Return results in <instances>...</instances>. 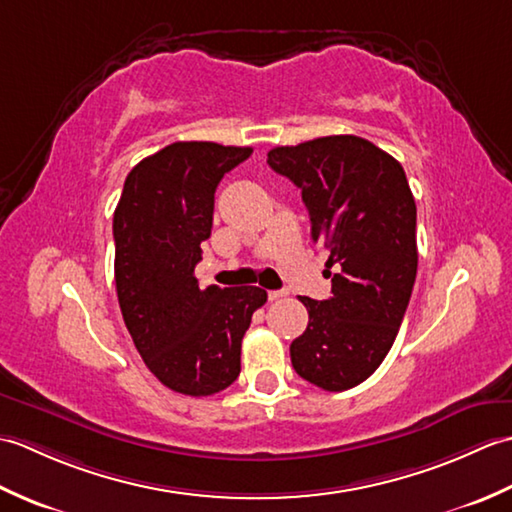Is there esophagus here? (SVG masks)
Here are the masks:
<instances>
[{
	"label": "esophagus",
	"mask_w": 512,
	"mask_h": 512,
	"mask_svg": "<svg viewBox=\"0 0 512 512\" xmlns=\"http://www.w3.org/2000/svg\"><path fill=\"white\" fill-rule=\"evenodd\" d=\"M288 292L286 290H268V301H277L281 297H286Z\"/></svg>",
	"instance_id": "esophagus-1"
}]
</instances>
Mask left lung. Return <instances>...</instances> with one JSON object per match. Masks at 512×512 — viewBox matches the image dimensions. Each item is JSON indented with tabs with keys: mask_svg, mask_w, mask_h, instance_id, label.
<instances>
[{
	"mask_svg": "<svg viewBox=\"0 0 512 512\" xmlns=\"http://www.w3.org/2000/svg\"><path fill=\"white\" fill-rule=\"evenodd\" d=\"M268 165L301 189L312 242L328 250L332 297L308 308L290 345L295 372L325 391L372 376L396 341L418 270L416 202L405 169L358 136H323L268 151Z\"/></svg>",
	"mask_w": 512,
	"mask_h": 512,
	"instance_id": "8db88e82",
	"label": "left lung"
}]
</instances>
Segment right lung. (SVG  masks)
<instances>
[{
  "mask_svg": "<svg viewBox=\"0 0 512 512\" xmlns=\"http://www.w3.org/2000/svg\"><path fill=\"white\" fill-rule=\"evenodd\" d=\"M253 149L173 143L129 171L114 211L118 303L138 354L162 385L213 396L239 376L242 339L268 295L257 286H198L215 189Z\"/></svg>",
  "mask_w": 512,
  "mask_h": 512,
  "instance_id": "obj_1",
  "label": "right lung"
}]
</instances>
